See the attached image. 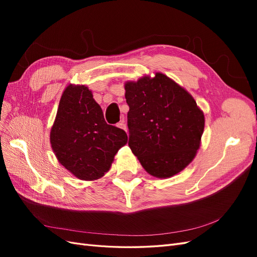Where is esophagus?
I'll return each instance as SVG.
<instances>
[{"label": "esophagus", "instance_id": "34e87169", "mask_svg": "<svg viewBox=\"0 0 257 257\" xmlns=\"http://www.w3.org/2000/svg\"><path fill=\"white\" fill-rule=\"evenodd\" d=\"M116 126H118L119 128H122L125 132H127V127H126V124H125V121H124V118L121 119V121L119 123H116Z\"/></svg>", "mask_w": 257, "mask_h": 257}]
</instances>
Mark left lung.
Here are the masks:
<instances>
[{
	"instance_id": "8db88e82",
	"label": "left lung",
	"mask_w": 257,
	"mask_h": 257,
	"mask_svg": "<svg viewBox=\"0 0 257 257\" xmlns=\"http://www.w3.org/2000/svg\"><path fill=\"white\" fill-rule=\"evenodd\" d=\"M124 88L132 152L153 177L182 172L195 158L205 127L195 99L162 73L126 81Z\"/></svg>"
}]
</instances>
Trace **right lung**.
Returning a JSON list of instances; mask_svg holds the SVG:
<instances>
[{
    "instance_id": "1",
    "label": "right lung",
    "mask_w": 257,
    "mask_h": 257,
    "mask_svg": "<svg viewBox=\"0 0 257 257\" xmlns=\"http://www.w3.org/2000/svg\"><path fill=\"white\" fill-rule=\"evenodd\" d=\"M126 143L125 132L106 123L88 87L67 85L50 131L51 148L61 165L80 180H96L110 169L115 153Z\"/></svg>"
}]
</instances>
